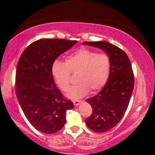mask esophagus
<instances>
[{"label": "esophagus", "instance_id": "1", "mask_svg": "<svg viewBox=\"0 0 155 155\" xmlns=\"http://www.w3.org/2000/svg\"><path fill=\"white\" fill-rule=\"evenodd\" d=\"M81 101H74V106H79V105L80 104H81Z\"/></svg>", "mask_w": 155, "mask_h": 155}]
</instances>
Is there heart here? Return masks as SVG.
Listing matches in <instances>:
<instances>
[{"label":"heart","instance_id":"b5f03b06","mask_svg":"<svg viewBox=\"0 0 155 155\" xmlns=\"http://www.w3.org/2000/svg\"><path fill=\"white\" fill-rule=\"evenodd\" d=\"M71 73H77V82L71 89L68 96L79 99L86 95L89 90L94 92L104 86L109 76V58L105 54H97L83 48L66 57L65 63L56 60L52 64L53 79L63 91H68L70 88Z\"/></svg>","mask_w":155,"mask_h":155}]
</instances>
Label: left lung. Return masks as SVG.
I'll return each instance as SVG.
<instances>
[{
	"label": "left lung",
	"mask_w": 155,
	"mask_h": 155,
	"mask_svg": "<svg viewBox=\"0 0 155 155\" xmlns=\"http://www.w3.org/2000/svg\"><path fill=\"white\" fill-rule=\"evenodd\" d=\"M84 45L104 50L110 60L108 81L97 95L86 101L92 113L85 120L87 126L97 133H105L114 127L123 117L134 87V75L127 54L117 46L106 41H84Z\"/></svg>",
	"instance_id": "left-lung-1"
}]
</instances>
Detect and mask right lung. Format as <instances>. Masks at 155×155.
Instances as JSON below:
<instances>
[{
	"instance_id": "right-lung-1",
	"label": "right lung",
	"mask_w": 155,
	"mask_h": 155,
	"mask_svg": "<svg viewBox=\"0 0 155 155\" xmlns=\"http://www.w3.org/2000/svg\"><path fill=\"white\" fill-rule=\"evenodd\" d=\"M77 41L40 39L25 49L16 71L15 91L23 113L35 129L52 134L65 125L66 111L74 108L55 85L51 67L55 59Z\"/></svg>"
}]
</instances>
